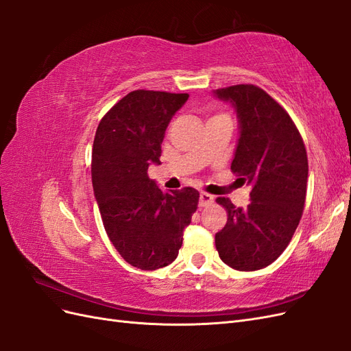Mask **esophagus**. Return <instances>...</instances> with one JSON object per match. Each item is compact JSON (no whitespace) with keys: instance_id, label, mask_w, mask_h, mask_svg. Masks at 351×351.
<instances>
[{"instance_id":"esophagus-1","label":"esophagus","mask_w":351,"mask_h":351,"mask_svg":"<svg viewBox=\"0 0 351 351\" xmlns=\"http://www.w3.org/2000/svg\"><path fill=\"white\" fill-rule=\"evenodd\" d=\"M212 202H214V196L205 193V192H200L199 195V206H208L210 205Z\"/></svg>"}]
</instances>
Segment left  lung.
Listing matches in <instances>:
<instances>
[{"instance_id": "1", "label": "left lung", "mask_w": 351, "mask_h": 351, "mask_svg": "<svg viewBox=\"0 0 351 351\" xmlns=\"http://www.w3.org/2000/svg\"><path fill=\"white\" fill-rule=\"evenodd\" d=\"M231 104L239 120L232 173L250 186V204L237 208L228 197L217 202L228 212L215 234L221 261L237 271L268 267L294 234L302 218L307 184V155L299 130L281 105L253 84L214 90Z\"/></svg>"}]
</instances>
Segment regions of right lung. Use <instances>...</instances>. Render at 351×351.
Instances as JSON below:
<instances>
[{"label":"right lung","mask_w":351,"mask_h":351,"mask_svg":"<svg viewBox=\"0 0 351 351\" xmlns=\"http://www.w3.org/2000/svg\"><path fill=\"white\" fill-rule=\"evenodd\" d=\"M187 98L133 90L104 115L95 134L92 184L105 231L121 258L143 271L177 258L197 208L196 189L164 192L147 177L149 165L161 164L165 130Z\"/></svg>","instance_id":"add662e5"}]
</instances>
